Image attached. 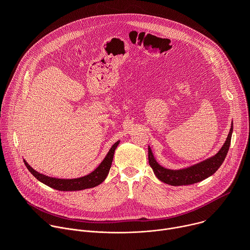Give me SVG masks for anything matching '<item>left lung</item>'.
Masks as SVG:
<instances>
[{
	"instance_id": "left-lung-1",
	"label": "left lung",
	"mask_w": 250,
	"mask_h": 250,
	"mask_svg": "<svg viewBox=\"0 0 250 250\" xmlns=\"http://www.w3.org/2000/svg\"><path fill=\"white\" fill-rule=\"evenodd\" d=\"M232 128H233V125H231L230 126V130L228 135V138L225 142L224 146L221 148V150L215 156H212L211 158L207 159L199 164H196L194 166H191L189 168L182 169V170L166 169L160 166L156 162L150 147H148L149 165L160 181L172 186L191 185V184L203 181L204 179H206V178L215 173L223 164L230 146Z\"/></svg>"
}]
</instances>
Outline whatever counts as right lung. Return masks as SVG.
I'll use <instances>...</instances> for the list:
<instances>
[{
	"label": "right lung",
	"mask_w": 250,
	"mask_h": 250,
	"mask_svg": "<svg viewBox=\"0 0 250 250\" xmlns=\"http://www.w3.org/2000/svg\"><path fill=\"white\" fill-rule=\"evenodd\" d=\"M119 144H120V141L116 142V144L111 147L110 151L108 152V154H106L104 159L102 161V163L92 173H90L89 175H86L84 177L77 178V179H56V178L48 177V176L42 175V174L35 171L34 169H32L26 163L25 160H23V162H24L26 168L28 169V171L35 178H37L39 181L42 182L43 184H45L53 189L59 190V191H79V190H84V189L93 188L95 186H98L105 179V177L108 176L109 171L111 169L114 153H115V150H116L117 146H119Z\"/></svg>",
	"instance_id": "right-lung-1"
}]
</instances>
